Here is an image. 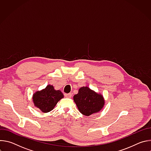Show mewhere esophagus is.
Returning <instances> with one entry per match:
<instances>
[{
	"instance_id": "1",
	"label": "esophagus",
	"mask_w": 151,
	"mask_h": 151,
	"mask_svg": "<svg viewBox=\"0 0 151 151\" xmlns=\"http://www.w3.org/2000/svg\"><path fill=\"white\" fill-rule=\"evenodd\" d=\"M72 96V93H69V94H66H66H64V96H65L67 98H71Z\"/></svg>"
}]
</instances>
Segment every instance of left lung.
Returning <instances> with one entry per match:
<instances>
[{
    "mask_svg": "<svg viewBox=\"0 0 151 151\" xmlns=\"http://www.w3.org/2000/svg\"><path fill=\"white\" fill-rule=\"evenodd\" d=\"M73 100L79 111L87 116L99 112L105 103L102 94L96 93L87 86L79 89L78 93L73 96Z\"/></svg>",
    "mask_w": 151,
    "mask_h": 151,
    "instance_id": "1",
    "label": "left lung"
}]
</instances>
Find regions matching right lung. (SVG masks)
Here are the masks:
<instances>
[{
    "instance_id": "right-lung-1",
    "label": "right lung",
    "mask_w": 151,
    "mask_h": 151,
    "mask_svg": "<svg viewBox=\"0 0 151 151\" xmlns=\"http://www.w3.org/2000/svg\"><path fill=\"white\" fill-rule=\"evenodd\" d=\"M63 97L64 95L60 90H55L53 85H48L44 89L35 92L32 100L36 107L42 112L47 113L51 111Z\"/></svg>"
}]
</instances>
